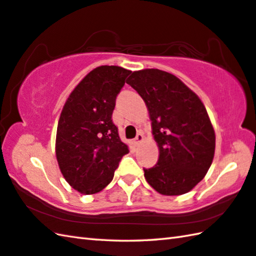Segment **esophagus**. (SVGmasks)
Listing matches in <instances>:
<instances>
[{
	"instance_id": "esophagus-1",
	"label": "esophagus",
	"mask_w": 256,
	"mask_h": 256,
	"mask_svg": "<svg viewBox=\"0 0 256 256\" xmlns=\"http://www.w3.org/2000/svg\"><path fill=\"white\" fill-rule=\"evenodd\" d=\"M142 140H144V134L139 132L137 136H136V138L134 139L132 142H134V146H139L140 144L142 142Z\"/></svg>"
}]
</instances>
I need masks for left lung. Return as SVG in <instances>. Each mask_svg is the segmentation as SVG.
Wrapping results in <instances>:
<instances>
[{
    "instance_id": "8db88e82",
    "label": "left lung",
    "mask_w": 256,
    "mask_h": 256,
    "mask_svg": "<svg viewBox=\"0 0 256 256\" xmlns=\"http://www.w3.org/2000/svg\"><path fill=\"white\" fill-rule=\"evenodd\" d=\"M127 84L147 106L159 159L144 178L164 196H181L204 178L214 158L216 132L199 96L168 72H132Z\"/></svg>"
}]
</instances>
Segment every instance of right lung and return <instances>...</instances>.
Instances as JSON below:
<instances>
[{
	"instance_id": "1",
	"label": "right lung",
	"mask_w": 256,
	"mask_h": 256,
	"mask_svg": "<svg viewBox=\"0 0 256 256\" xmlns=\"http://www.w3.org/2000/svg\"><path fill=\"white\" fill-rule=\"evenodd\" d=\"M132 70L98 66L78 82L57 124L55 152L68 184L94 194L110 184L119 161L129 152L112 120L114 102Z\"/></svg>"
}]
</instances>
